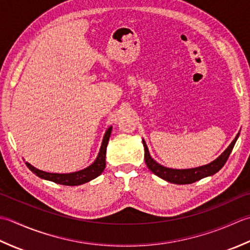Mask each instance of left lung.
I'll return each mask as SVG.
<instances>
[{
	"mask_svg": "<svg viewBox=\"0 0 250 250\" xmlns=\"http://www.w3.org/2000/svg\"><path fill=\"white\" fill-rule=\"evenodd\" d=\"M238 135L239 132L231 142V145L228 146V149L223 152L218 159L212 161L207 165L200 166L196 168H190V169H172V168H168L159 164V163L152 159L149 149H147V146L146 145V141L142 140V144H144L145 146L146 164L154 175L159 176L162 179H164L168 182L175 183V185H189V183L198 181L205 177L215 175L217 171L221 169L223 165L226 164V162L228 161L229 156L231 154L234 145H235V142L238 138Z\"/></svg>",
	"mask_w": 250,
	"mask_h": 250,
	"instance_id": "1",
	"label": "left lung"
}]
</instances>
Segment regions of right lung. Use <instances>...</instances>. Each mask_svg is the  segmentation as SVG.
Listing matches in <instances>:
<instances>
[{
	"label": "right lung",
	"mask_w": 250,
	"mask_h": 250,
	"mask_svg": "<svg viewBox=\"0 0 250 250\" xmlns=\"http://www.w3.org/2000/svg\"><path fill=\"white\" fill-rule=\"evenodd\" d=\"M111 131H112V126H110L105 131L103 144H101L100 151L98 153V156H97V159L94 161L93 164L84 168L82 170L70 172V174H54V172L40 170L38 168L32 166L31 164H29L28 162H25V165L28 166L29 169L31 170L33 174H35L40 178H42V179L53 181L55 183H58V185H62V186L83 185V183L88 182L98 177L105 168V152H106V146H108Z\"/></svg>",
	"instance_id": "add662e5"
}]
</instances>
